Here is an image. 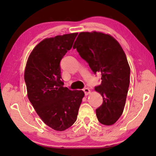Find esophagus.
<instances>
[{
	"instance_id": "esophagus-1",
	"label": "esophagus",
	"mask_w": 156,
	"mask_h": 156,
	"mask_svg": "<svg viewBox=\"0 0 156 156\" xmlns=\"http://www.w3.org/2000/svg\"><path fill=\"white\" fill-rule=\"evenodd\" d=\"M83 91L84 92V94H85V96H87L89 94H90V90H89V89H88V88L83 89Z\"/></svg>"
}]
</instances>
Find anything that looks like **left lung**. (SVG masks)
Returning a JSON list of instances; mask_svg holds the SVG:
<instances>
[{"label": "left lung", "mask_w": 156, "mask_h": 156, "mask_svg": "<svg viewBox=\"0 0 156 156\" xmlns=\"http://www.w3.org/2000/svg\"><path fill=\"white\" fill-rule=\"evenodd\" d=\"M73 48L94 74L101 73V84L95 90L102 95L103 102L96 109V116L102 125H113L122 114L130 83L125 52L112 36L96 31L79 34Z\"/></svg>", "instance_id": "8db88e82"}]
</instances>
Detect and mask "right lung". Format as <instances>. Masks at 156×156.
Segmentation results:
<instances>
[{
    "instance_id": "1",
    "label": "right lung",
    "mask_w": 156,
    "mask_h": 156,
    "mask_svg": "<svg viewBox=\"0 0 156 156\" xmlns=\"http://www.w3.org/2000/svg\"><path fill=\"white\" fill-rule=\"evenodd\" d=\"M77 33L46 38L35 47L25 71L27 96L42 120L56 131H64L77 119L82 90L64 87L60 62L72 49Z\"/></svg>"
}]
</instances>
